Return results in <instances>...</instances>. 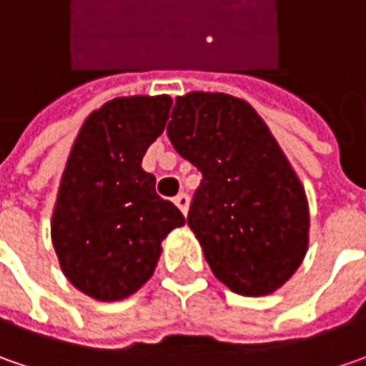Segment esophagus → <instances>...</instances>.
<instances>
[{
  "label": "esophagus",
  "mask_w": 366,
  "mask_h": 366,
  "mask_svg": "<svg viewBox=\"0 0 366 366\" xmlns=\"http://www.w3.org/2000/svg\"><path fill=\"white\" fill-rule=\"evenodd\" d=\"M174 202H176V207H178V209H180L184 214L188 213V204H190V199H188V194H186V192H180V194L174 199Z\"/></svg>",
  "instance_id": "esophagus-1"
}]
</instances>
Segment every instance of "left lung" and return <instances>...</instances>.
<instances>
[{
    "label": "left lung",
    "mask_w": 366,
    "mask_h": 366,
    "mask_svg": "<svg viewBox=\"0 0 366 366\" xmlns=\"http://www.w3.org/2000/svg\"><path fill=\"white\" fill-rule=\"evenodd\" d=\"M167 137L202 174L188 225L214 277L246 297L277 291L305 258L310 209L264 120L246 100L190 92L176 98Z\"/></svg>",
    "instance_id": "8db88e82"
}]
</instances>
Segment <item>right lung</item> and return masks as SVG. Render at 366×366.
Returning <instances> with one entry per match:
<instances>
[{
  "instance_id": "add662e5",
  "label": "right lung",
  "mask_w": 366,
  "mask_h": 366,
  "mask_svg": "<svg viewBox=\"0 0 366 366\" xmlns=\"http://www.w3.org/2000/svg\"><path fill=\"white\" fill-rule=\"evenodd\" d=\"M172 98H114L89 114L61 178L51 237L63 274L98 301L139 291L167 233L186 223L155 192L143 155L164 133Z\"/></svg>"
}]
</instances>
